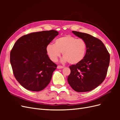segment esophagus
<instances>
[{
	"instance_id": "esophagus-1",
	"label": "esophagus",
	"mask_w": 120,
	"mask_h": 120,
	"mask_svg": "<svg viewBox=\"0 0 120 120\" xmlns=\"http://www.w3.org/2000/svg\"><path fill=\"white\" fill-rule=\"evenodd\" d=\"M64 67L63 66H58L57 67V68L58 69H61V68H63Z\"/></svg>"
}]
</instances>
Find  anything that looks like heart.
Listing matches in <instances>:
<instances>
[{"label": "heart", "mask_w": 120, "mask_h": 120, "mask_svg": "<svg viewBox=\"0 0 120 120\" xmlns=\"http://www.w3.org/2000/svg\"><path fill=\"white\" fill-rule=\"evenodd\" d=\"M87 45L84 40L70 35L56 38L54 44L50 43L46 47V52L53 62H56L62 52L61 62L75 64L82 61L86 56Z\"/></svg>", "instance_id": "obj_1"}]
</instances>
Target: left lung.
I'll return each mask as SVG.
<instances>
[{
	"label": "left lung",
	"mask_w": 120,
	"mask_h": 120,
	"mask_svg": "<svg viewBox=\"0 0 120 120\" xmlns=\"http://www.w3.org/2000/svg\"><path fill=\"white\" fill-rule=\"evenodd\" d=\"M72 32L86 41L87 50L82 61L70 67L71 74L68 82L76 92H89L105 79L110 64V54L101 40L86 33Z\"/></svg>",
	"instance_id": "obj_1"
}]
</instances>
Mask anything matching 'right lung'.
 <instances>
[{
    "label": "right lung",
    "instance_id": "1",
    "mask_svg": "<svg viewBox=\"0 0 120 120\" xmlns=\"http://www.w3.org/2000/svg\"><path fill=\"white\" fill-rule=\"evenodd\" d=\"M59 32L51 30L24 35L11 50L10 61L16 80L29 90L44 89L52 79L57 66L49 59L46 47Z\"/></svg>",
    "mask_w": 120,
    "mask_h": 120
}]
</instances>
